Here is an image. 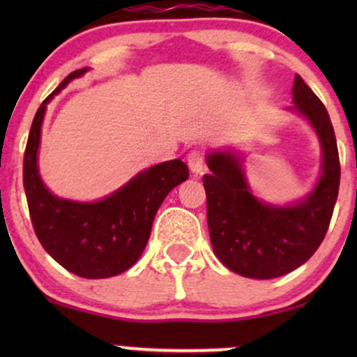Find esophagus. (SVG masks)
<instances>
[{
	"mask_svg": "<svg viewBox=\"0 0 357 357\" xmlns=\"http://www.w3.org/2000/svg\"><path fill=\"white\" fill-rule=\"evenodd\" d=\"M188 165H190V169L192 173L196 174H202L204 171V161H203V155L198 153V151H191L190 154H188Z\"/></svg>",
	"mask_w": 357,
	"mask_h": 357,
	"instance_id": "1",
	"label": "esophagus"
}]
</instances>
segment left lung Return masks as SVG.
Masks as SVG:
<instances>
[{
	"label": "left lung",
	"instance_id": "8db88e82",
	"mask_svg": "<svg viewBox=\"0 0 357 357\" xmlns=\"http://www.w3.org/2000/svg\"><path fill=\"white\" fill-rule=\"evenodd\" d=\"M296 110L309 119L322 144V176L309 198L278 208L258 202L235 155L211 153L203 176L206 216L216 257L248 278H275L305 264L322 243L339 192L341 162L329 114L301 75L292 87Z\"/></svg>",
	"mask_w": 357,
	"mask_h": 357
}]
</instances>
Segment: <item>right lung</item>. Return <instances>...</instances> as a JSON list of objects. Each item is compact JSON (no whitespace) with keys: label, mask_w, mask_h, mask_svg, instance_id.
<instances>
[{"label":"right lung","mask_w":357,"mask_h":357,"mask_svg":"<svg viewBox=\"0 0 357 357\" xmlns=\"http://www.w3.org/2000/svg\"><path fill=\"white\" fill-rule=\"evenodd\" d=\"M85 70L65 77L53 93ZM53 93L36 110L23 158V186L31 225L48 255L68 272L84 278L119 275L144 252L159 206L167 192L186 181L190 171L181 159H173L142 171L100 202L56 198L43 186L36 167L45 109Z\"/></svg>","instance_id":"right-lung-1"}]
</instances>
